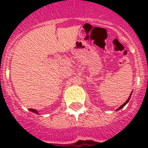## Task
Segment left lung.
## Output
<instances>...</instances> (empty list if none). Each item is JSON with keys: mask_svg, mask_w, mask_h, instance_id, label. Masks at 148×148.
<instances>
[{"mask_svg": "<svg viewBox=\"0 0 148 148\" xmlns=\"http://www.w3.org/2000/svg\"><path fill=\"white\" fill-rule=\"evenodd\" d=\"M131 95H132V92H131V93H130V96H129V98H128V99H127V101H125V103H124V104H122V105H121V107H119V108H118V109L116 110H121V108H124V107H125V105H126V104H127V103H128V101H129V100H130V97H131Z\"/></svg>", "mask_w": 148, "mask_h": 148, "instance_id": "8db88e82", "label": "left lung"}]
</instances>
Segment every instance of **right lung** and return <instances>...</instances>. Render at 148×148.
Masks as SVG:
<instances>
[{"label": "right lung", "instance_id": "add662e5", "mask_svg": "<svg viewBox=\"0 0 148 148\" xmlns=\"http://www.w3.org/2000/svg\"><path fill=\"white\" fill-rule=\"evenodd\" d=\"M29 110L31 111V112H32V113H36V114H38V111L36 110H35V109H29Z\"/></svg>", "mask_w": 148, "mask_h": 148}]
</instances>
